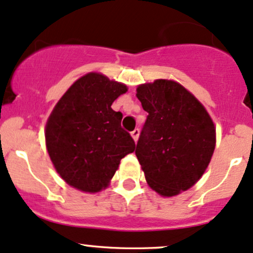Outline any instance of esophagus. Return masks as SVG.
Here are the masks:
<instances>
[{
	"mask_svg": "<svg viewBox=\"0 0 253 253\" xmlns=\"http://www.w3.org/2000/svg\"><path fill=\"white\" fill-rule=\"evenodd\" d=\"M139 133H140V130H139L138 128H135L134 130H132V132H130V135H132V138L134 139L135 143H136V140H138V138H139Z\"/></svg>",
	"mask_w": 253,
	"mask_h": 253,
	"instance_id": "obj_1",
	"label": "esophagus"
}]
</instances>
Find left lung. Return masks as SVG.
<instances>
[{"label": "left lung", "instance_id": "left-lung-1", "mask_svg": "<svg viewBox=\"0 0 253 253\" xmlns=\"http://www.w3.org/2000/svg\"><path fill=\"white\" fill-rule=\"evenodd\" d=\"M149 113L135 155L151 189L175 196L201 178L215 149L213 120L197 98L175 81L156 80L136 88Z\"/></svg>", "mask_w": 253, "mask_h": 253}]
</instances>
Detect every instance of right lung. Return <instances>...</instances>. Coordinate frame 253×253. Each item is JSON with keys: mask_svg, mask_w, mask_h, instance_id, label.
I'll return each mask as SVG.
<instances>
[{"mask_svg": "<svg viewBox=\"0 0 253 253\" xmlns=\"http://www.w3.org/2000/svg\"><path fill=\"white\" fill-rule=\"evenodd\" d=\"M127 91L123 83L89 72L58 101L45 128L54 169L71 187L85 193L106 189L120 161L135 150L121 127L123 114L112 103Z\"/></svg>", "mask_w": 253, "mask_h": 253, "instance_id": "right-lung-1", "label": "right lung"}]
</instances>
